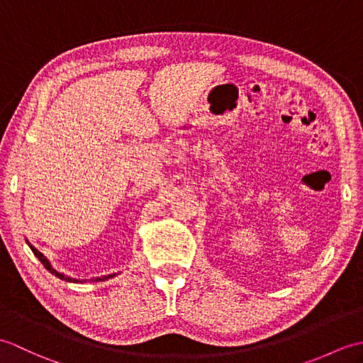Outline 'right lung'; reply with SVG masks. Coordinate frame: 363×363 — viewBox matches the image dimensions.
<instances>
[{
	"instance_id": "1",
	"label": "right lung",
	"mask_w": 363,
	"mask_h": 363,
	"mask_svg": "<svg viewBox=\"0 0 363 363\" xmlns=\"http://www.w3.org/2000/svg\"><path fill=\"white\" fill-rule=\"evenodd\" d=\"M28 242V240H26ZM28 245H29V248L30 250H33V252H34V256L38 259V260H40L42 262V265L46 268V269H48V272L51 273V274H54V276H56V277H59V279H62V281H67V282H84V281H86V279H82V281H79V279H73V277H68V276H65L64 273H59V272H56V269H54L52 267H51V264H50V260L48 259H46L45 256H43V254L40 252V251H38V250H35L34 248V246L33 245H30L29 242H28ZM113 276H117V274H107V276H103V277H91V279L90 281H94V282H99V281H107V279H111V277H113Z\"/></svg>"
}]
</instances>
